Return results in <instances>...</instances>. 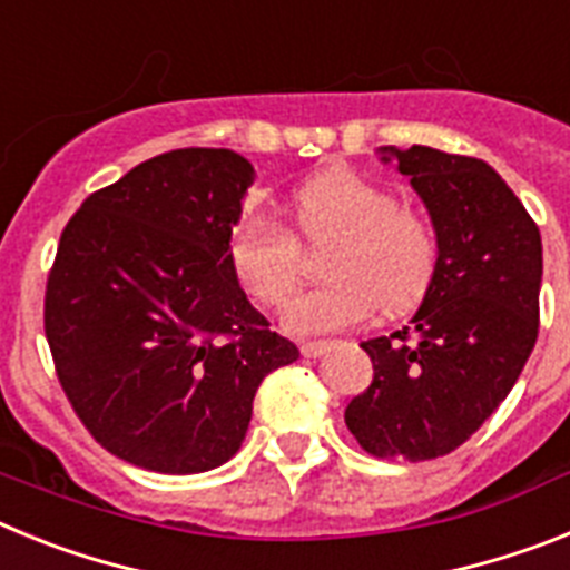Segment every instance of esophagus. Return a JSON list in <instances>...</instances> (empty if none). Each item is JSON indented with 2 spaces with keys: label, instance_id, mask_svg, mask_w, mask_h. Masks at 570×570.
<instances>
[{
  "label": "esophagus",
  "instance_id": "obj_1",
  "mask_svg": "<svg viewBox=\"0 0 570 570\" xmlns=\"http://www.w3.org/2000/svg\"><path fill=\"white\" fill-rule=\"evenodd\" d=\"M302 356H308V360H314V356H322L325 351H328V342H302Z\"/></svg>",
  "mask_w": 570,
  "mask_h": 570
}]
</instances>
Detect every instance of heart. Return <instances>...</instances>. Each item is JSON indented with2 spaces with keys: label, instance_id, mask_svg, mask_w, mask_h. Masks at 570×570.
<instances>
[{
  "label": "heart",
  "instance_id": "b5f03b06",
  "mask_svg": "<svg viewBox=\"0 0 570 570\" xmlns=\"http://www.w3.org/2000/svg\"><path fill=\"white\" fill-rule=\"evenodd\" d=\"M325 248L328 282L285 314L291 334L356 328L374 311L402 314L425 296L440 262V234L422 210L356 170H328L291 194L288 228L265 214H242L225 254L239 288L262 308H285L299 285L302 248Z\"/></svg>",
  "mask_w": 570,
  "mask_h": 570
}]
</instances>
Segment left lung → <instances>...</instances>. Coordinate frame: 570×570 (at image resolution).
Instances as JSON below:
<instances>
[{
    "label": "left lung",
    "instance_id": "8db88e82",
    "mask_svg": "<svg viewBox=\"0 0 570 570\" xmlns=\"http://www.w3.org/2000/svg\"><path fill=\"white\" fill-rule=\"evenodd\" d=\"M391 154L431 210L440 262L414 320L362 342L374 380L345 425L376 460L425 462L471 440L522 374L540 334L542 239L482 159L425 145Z\"/></svg>",
    "mask_w": 570,
    "mask_h": 570
}]
</instances>
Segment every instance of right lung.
Here are the masks:
<instances>
[{
	"mask_svg": "<svg viewBox=\"0 0 570 570\" xmlns=\"http://www.w3.org/2000/svg\"><path fill=\"white\" fill-rule=\"evenodd\" d=\"M254 165L179 148L136 165L70 216L45 285L57 380L88 434L156 473L239 451L259 382L299 356L228 265Z\"/></svg>",
	"mask_w": 570,
	"mask_h": 570,
	"instance_id": "right-lung-1",
	"label": "right lung"
}]
</instances>
